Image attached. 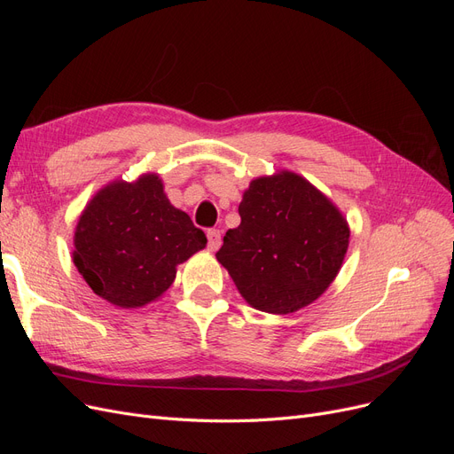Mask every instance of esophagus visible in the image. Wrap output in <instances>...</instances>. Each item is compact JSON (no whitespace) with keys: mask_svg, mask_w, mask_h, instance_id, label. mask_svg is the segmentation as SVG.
<instances>
[{"mask_svg":"<svg viewBox=\"0 0 454 454\" xmlns=\"http://www.w3.org/2000/svg\"><path fill=\"white\" fill-rule=\"evenodd\" d=\"M206 237H208V250L210 252L219 250V246H222V231L210 229L208 232H206Z\"/></svg>","mask_w":454,"mask_h":454,"instance_id":"34e87169","label":"esophagus"}]
</instances>
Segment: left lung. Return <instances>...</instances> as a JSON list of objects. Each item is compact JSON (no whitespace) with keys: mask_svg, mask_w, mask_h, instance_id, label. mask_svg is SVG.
<instances>
[{"mask_svg":"<svg viewBox=\"0 0 454 454\" xmlns=\"http://www.w3.org/2000/svg\"><path fill=\"white\" fill-rule=\"evenodd\" d=\"M240 225L215 254L250 307L292 314L318 299L345 261L350 227L318 187L292 170L259 176L244 191Z\"/></svg>","mask_w":454,"mask_h":454,"instance_id":"8db88e82","label":"left lung"}]
</instances>
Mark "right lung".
<instances>
[{"mask_svg":"<svg viewBox=\"0 0 454 454\" xmlns=\"http://www.w3.org/2000/svg\"><path fill=\"white\" fill-rule=\"evenodd\" d=\"M206 235L170 204L159 174L104 185L81 212L74 265L90 290L119 309L160 299L177 265L206 248Z\"/></svg>","mask_w":454,"mask_h":454,"instance_id":"right-lung-1","label":"right lung"}]
</instances>
